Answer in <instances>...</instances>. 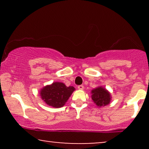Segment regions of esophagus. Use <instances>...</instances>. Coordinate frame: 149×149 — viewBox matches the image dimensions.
<instances>
[{"label": "esophagus", "instance_id": "1", "mask_svg": "<svg viewBox=\"0 0 149 149\" xmlns=\"http://www.w3.org/2000/svg\"><path fill=\"white\" fill-rule=\"evenodd\" d=\"M83 88H84V87H83V85H79L78 86V89H80V90H83Z\"/></svg>", "mask_w": 149, "mask_h": 149}]
</instances>
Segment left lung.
Returning <instances> with one entry per match:
<instances>
[{
    "mask_svg": "<svg viewBox=\"0 0 149 149\" xmlns=\"http://www.w3.org/2000/svg\"><path fill=\"white\" fill-rule=\"evenodd\" d=\"M91 94L93 102L99 108L109 104L111 101V93L102 86L97 87L92 89Z\"/></svg>",
    "mask_w": 149,
    "mask_h": 149,
    "instance_id": "1",
    "label": "left lung"
}]
</instances>
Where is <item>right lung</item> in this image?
<instances>
[{
  "instance_id": "add662e5",
  "label": "right lung",
  "mask_w": 149,
  "mask_h": 149,
  "mask_svg": "<svg viewBox=\"0 0 149 149\" xmlns=\"http://www.w3.org/2000/svg\"><path fill=\"white\" fill-rule=\"evenodd\" d=\"M74 90L73 86L67 87L63 83L54 82L42 87L40 91V95L47 105L60 108L64 107Z\"/></svg>"
}]
</instances>
